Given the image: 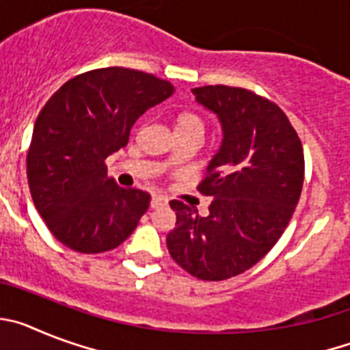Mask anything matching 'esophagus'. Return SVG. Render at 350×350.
Segmentation results:
<instances>
[{
	"instance_id": "esophagus-1",
	"label": "esophagus",
	"mask_w": 350,
	"mask_h": 350,
	"mask_svg": "<svg viewBox=\"0 0 350 350\" xmlns=\"http://www.w3.org/2000/svg\"><path fill=\"white\" fill-rule=\"evenodd\" d=\"M168 203L165 196H159V194H154L152 200H150V208H157V206H163Z\"/></svg>"
}]
</instances>
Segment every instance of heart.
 I'll use <instances>...</instances> for the list:
<instances>
[{
    "label": "heart",
    "mask_w": 350,
    "mask_h": 350,
    "mask_svg": "<svg viewBox=\"0 0 350 350\" xmlns=\"http://www.w3.org/2000/svg\"><path fill=\"white\" fill-rule=\"evenodd\" d=\"M173 124H175V133H177V137L193 135V137L202 138L203 133H205V120L198 116V113L189 112V110L178 112L177 116H175ZM173 161H175V156L170 154V156L166 157V163H173Z\"/></svg>",
    "instance_id": "b5f03b06"
}]
</instances>
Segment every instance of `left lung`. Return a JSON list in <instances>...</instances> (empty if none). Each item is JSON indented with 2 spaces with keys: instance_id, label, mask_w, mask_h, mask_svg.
Listing matches in <instances>:
<instances>
[{
  "instance_id": "8db88e82",
  "label": "left lung",
  "mask_w": 350,
  "mask_h": 350,
  "mask_svg": "<svg viewBox=\"0 0 350 350\" xmlns=\"http://www.w3.org/2000/svg\"><path fill=\"white\" fill-rule=\"evenodd\" d=\"M222 126V145L196 189L212 198L208 215L173 200L177 222L166 237L170 256L200 280L243 273L279 242L305 175L301 140L279 105L230 85L193 89Z\"/></svg>"
}]
</instances>
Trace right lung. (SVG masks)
<instances>
[{
	"mask_svg": "<svg viewBox=\"0 0 350 350\" xmlns=\"http://www.w3.org/2000/svg\"><path fill=\"white\" fill-rule=\"evenodd\" d=\"M173 94L152 73L98 68L63 83L38 113L26 168L51 233L82 254L107 252L135 231L150 194L108 178L105 159L124 147L138 117Z\"/></svg>",
	"mask_w": 350,
	"mask_h": 350,
	"instance_id": "1",
	"label": "right lung"
}]
</instances>
